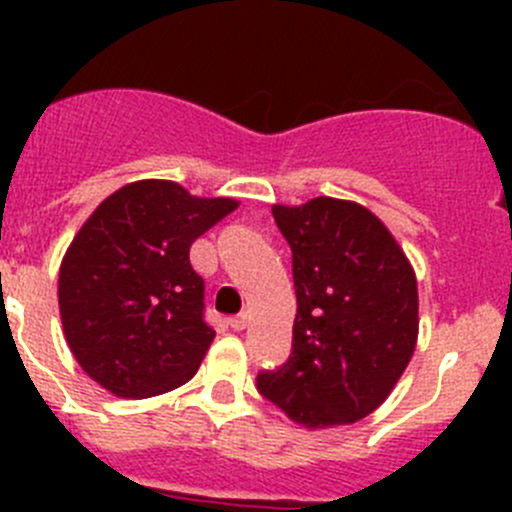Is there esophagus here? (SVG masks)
<instances>
[{
	"mask_svg": "<svg viewBox=\"0 0 512 512\" xmlns=\"http://www.w3.org/2000/svg\"><path fill=\"white\" fill-rule=\"evenodd\" d=\"M227 322H230V327L235 329V332H242V329L247 327V314L245 312L235 314V317H230V319H227Z\"/></svg>",
	"mask_w": 512,
	"mask_h": 512,
	"instance_id": "obj_1",
	"label": "esophagus"
}]
</instances>
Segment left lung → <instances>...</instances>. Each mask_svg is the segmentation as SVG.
Masks as SVG:
<instances>
[{
  "label": "left lung",
  "mask_w": 512,
  "mask_h": 512,
  "mask_svg": "<svg viewBox=\"0 0 512 512\" xmlns=\"http://www.w3.org/2000/svg\"><path fill=\"white\" fill-rule=\"evenodd\" d=\"M292 247V354L257 389L304 428L354 423L379 409L418 339V287L389 227L352 200L272 205Z\"/></svg>",
  "instance_id": "1"
}]
</instances>
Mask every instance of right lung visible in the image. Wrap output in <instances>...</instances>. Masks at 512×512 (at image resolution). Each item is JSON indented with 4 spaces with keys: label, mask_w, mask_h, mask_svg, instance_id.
<instances>
[{
    "label": "right lung",
    "mask_w": 512,
    "mask_h": 512,
    "mask_svg": "<svg viewBox=\"0 0 512 512\" xmlns=\"http://www.w3.org/2000/svg\"><path fill=\"white\" fill-rule=\"evenodd\" d=\"M237 205L173 180H136L81 225L61 260L59 312L71 354L96 384L148 399L193 379L215 332L190 245Z\"/></svg>",
    "instance_id": "1"
}]
</instances>
